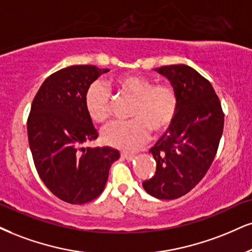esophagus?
Returning <instances> with one entry per match:
<instances>
[{"label":"esophagus","instance_id":"esophagus-1","mask_svg":"<svg viewBox=\"0 0 252 252\" xmlns=\"http://www.w3.org/2000/svg\"><path fill=\"white\" fill-rule=\"evenodd\" d=\"M120 155H121V158H123V159H125L127 161H131V160L134 159V154L127 153V152H121Z\"/></svg>","mask_w":252,"mask_h":252}]
</instances>
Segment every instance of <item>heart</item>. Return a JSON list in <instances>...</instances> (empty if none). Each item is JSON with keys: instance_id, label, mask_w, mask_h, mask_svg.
<instances>
[{"instance_id": "obj_1", "label": "heart", "mask_w": 252, "mask_h": 252, "mask_svg": "<svg viewBox=\"0 0 252 252\" xmlns=\"http://www.w3.org/2000/svg\"><path fill=\"white\" fill-rule=\"evenodd\" d=\"M117 91L132 99L126 123H113L102 129L105 144L123 151H135L155 135L166 133L172 127L179 110V95L170 84H154L141 74L126 73L113 80ZM89 117L102 124L110 118L111 94L101 82H93L84 97Z\"/></svg>"}]
</instances>
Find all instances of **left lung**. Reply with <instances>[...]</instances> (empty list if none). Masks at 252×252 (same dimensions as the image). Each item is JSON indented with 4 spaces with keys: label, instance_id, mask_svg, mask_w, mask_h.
Masks as SVG:
<instances>
[{
    "label": "left lung",
    "instance_id": "left-lung-1",
    "mask_svg": "<svg viewBox=\"0 0 252 252\" xmlns=\"http://www.w3.org/2000/svg\"><path fill=\"white\" fill-rule=\"evenodd\" d=\"M154 70L175 88L179 110L172 127L150 150L157 170L142 186L152 196L174 200L190 191L212 166L224 113L212 84L192 67L179 64Z\"/></svg>",
    "mask_w": 252,
    "mask_h": 252
}]
</instances>
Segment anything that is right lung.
I'll list each match as a JSON object with an SVG mask.
<instances>
[{
	"label": "right lung",
	"mask_w": 252,
	"mask_h": 252,
	"mask_svg": "<svg viewBox=\"0 0 252 252\" xmlns=\"http://www.w3.org/2000/svg\"><path fill=\"white\" fill-rule=\"evenodd\" d=\"M108 71L94 65L65 67L44 80L31 104L27 127L33 163L49 190L67 203L97 198L120 157L110 147H83L98 138L84 104L85 92Z\"/></svg>",
	"instance_id": "right-lung-1"
}]
</instances>
